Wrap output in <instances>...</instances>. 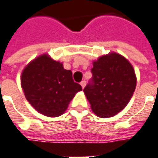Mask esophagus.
I'll use <instances>...</instances> for the list:
<instances>
[{"mask_svg":"<svg viewBox=\"0 0 158 158\" xmlns=\"http://www.w3.org/2000/svg\"><path fill=\"white\" fill-rule=\"evenodd\" d=\"M80 85L82 86V88H83V89H84V88H85V85H86V82H85V80H83V81H81V83H80Z\"/></svg>","mask_w":158,"mask_h":158,"instance_id":"34e87169","label":"esophagus"}]
</instances>
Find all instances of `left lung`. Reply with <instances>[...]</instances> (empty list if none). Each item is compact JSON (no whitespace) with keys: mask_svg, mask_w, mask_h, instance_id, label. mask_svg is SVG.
Masks as SVG:
<instances>
[{"mask_svg":"<svg viewBox=\"0 0 158 158\" xmlns=\"http://www.w3.org/2000/svg\"><path fill=\"white\" fill-rule=\"evenodd\" d=\"M92 83L84 89L92 112L101 118L115 116L125 108L136 87L132 64L123 56L110 52L93 61Z\"/></svg>","mask_w":158,"mask_h":158,"instance_id":"8db88e82","label":"left lung"}]
</instances>
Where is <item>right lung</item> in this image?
<instances>
[{
	"label": "right lung",
	"mask_w": 158,
	"mask_h": 158,
	"mask_svg": "<svg viewBox=\"0 0 158 158\" xmlns=\"http://www.w3.org/2000/svg\"><path fill=\"white\" fill-rule=\"evenodd\" d=\"M72 74L62 62L45 53L25 66L21 86L27 101L38 113L55 118L65 113L76 93L82 90Z\"/></svg>",
	"instance_id": "add662e5"
}]
</instances>
